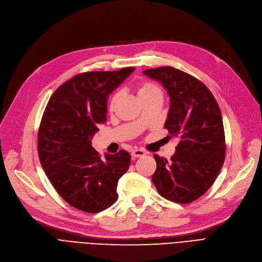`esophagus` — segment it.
Instances as JSON below:
<instances>
[{
  "label": "esophagus",
  "mask_w": 262,
  "mask_h": 262,
  "mask_svg": "<svg viewBox=\"0 0 262 262\" xmlns=\"http://www.w3.org/2000/svg\"><path fill=\"white\" fill-rule=\"evenodd\" d=\"M147 154V152L144 150H141V149H135L132 151V157L133 158H141V157H144Z\"/></svg>",
  "instance_id": "obj_1"
}]
</instances>
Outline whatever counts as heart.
Instances as JSON below:
<instances>
[{"label":"heart","mask_w":262,"mask_h":262,"mask_svg":"<svg viewBox=\"0 0 262 262\" xmlns=\"http://www.w3.org/2000/svg\"><path fill=\"white\" fill-rule=\"evenodd\" d=\"M137 94L140 100H144L147 98H150L152 96L156 95H162V92L160 90V87L157 86L156 84L150 83V82H142L137 86ZM120 98V94L119 93H114L111 95L110 99L108 101V109L110 111H113L116 103H118Z\"/></svg>","instance_id":"1"}]
</instances>
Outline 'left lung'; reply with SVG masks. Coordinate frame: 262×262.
Returning <instances> with one entry per match:
<instances>
[{
	"mask_svg": "<svg viewBox=\"0 0 262 262\" xmlns=\"http://www.w3.org/2000/svg\"><path fill=\"white\" fill-rule=\"evenodd\" d=\"M159 81L170 100L164 127L180 139L169 161L154 154L152 181L166 200L188 204L201 198L224 165L226 140L219 105L201 81L172 67L144 70Z\"/></svg>",
	"mask_w": 262,
	"mask_h": 262,
	"instance_id": "1",
	"label": "left lung"
}]
</instances>
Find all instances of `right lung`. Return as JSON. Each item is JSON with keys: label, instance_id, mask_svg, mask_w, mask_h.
<instances>
[{"label": "right lung", "instance_id": "1", "mask_svg": "<svg viewBox=\"0 0 262 262\" xmlns=\"http://www.w3.org/2000/svg\"><path fill=\"white\" fill-rule=\"evenodd\" d=\"M134 70L77 74L58 87L43 113L37 135L42 167L58 194L80 210L95 214L118 200L116 187L129 167V153L120 150L102 160L92 138L106 120L109 95Z\"/></svg>", "mask_w": 262, "mask_h": 262}]
</instances>
